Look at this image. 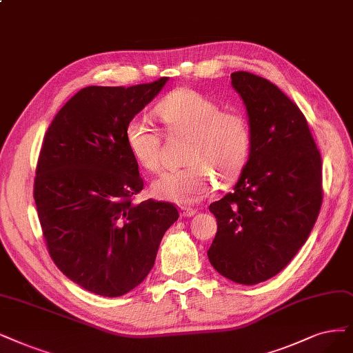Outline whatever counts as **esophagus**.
<instances>
[{
  "label": "esophagus",
  "mask_w": 353,
  "mask_h": 353,
  "mask_svg": "<svg viewBox=\"0 0 353 353\" xmlns=\"http://www.w3.org/2000/svg\"><path fill=\"white\" fill-rule=\"evenodd\" d=\"M194 214H196V210H193V208H188V206L181 208V216H183V218H190Z\"/></svg>",
  "instance_id": "1"
}]
</instances>
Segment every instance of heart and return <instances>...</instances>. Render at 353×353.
Masks as SVG:
<instances>
[{
    "label": "heart",
    "instance_id": "obj_1",
    "mask_svg": "<svg viewBox=\"0 0 353 353\" xmlns=\"http://www.w3.org/2000/svg\"><path fill=\"white\" fill-rule=\"evenodd\" d=\"M168 134H188L185 168L157 179L151 192L157 198L180 205L194 203L210 193L215 176L236 179L249 160L252 130L245 116L223 110L221 104L196 90L179 88L165 96L154 110ZM126 148L147 172L161 164V135L145 119L134 117L125 126Z\"/></svg>",
    "mask_w": 353,
    "mask_h": 353
}]
</instances>
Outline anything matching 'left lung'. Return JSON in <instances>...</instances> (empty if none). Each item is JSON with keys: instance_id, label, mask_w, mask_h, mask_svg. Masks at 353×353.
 <instances>
[{"instance_id": "1", "label": "left lung", "mask_w": 353, "mask_h": 353, "mask_svg": "<svg viewBox=\"0 0 353 353\" xmlns=\"http://www.w3.org/2000/svg\"><path fill=\"white\" fill-rule=\"evenodd\" d=\"M244 101L252 150L234 190L210 205L216 236L208 250L227 279L256 285L275 276L307 241L323 201L321 155L305 116L266 78L231 74Z\"/></svg>"}]
</instances>
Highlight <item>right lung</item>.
<instances>
[{"instance_id": "add662e5", "label": "right lung", "mask_w": 353, "mask_h": 353, "mask_svg": "<svg viewBox=\"0 0 353 353\" xmlns=\"http://www.w3.org/2000/svg\"><path fill=\"white\" fill-rule=\"evenodd\" d=\"M167 81L85 87L46 130L33 190L39 221L58 269L93 294L121 296L138 286L179 218L170 202H132L143 180L125 142L126 123Z\"/></svg>"}]
</instances>
